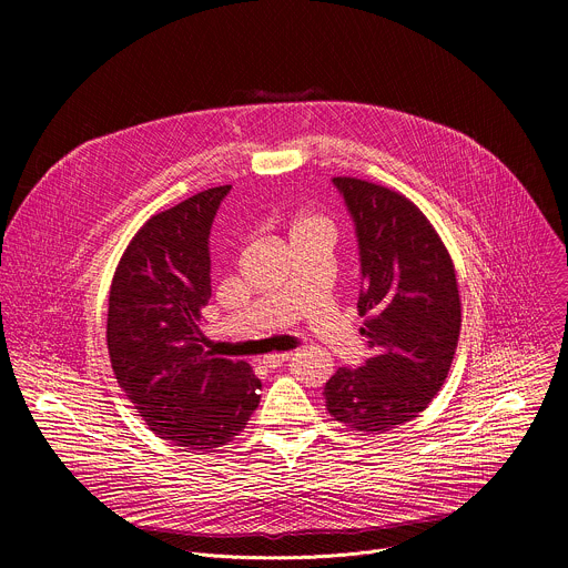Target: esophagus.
<instances>
[{
	"label": "esophagus",
	"instance_id": "esophagus-1",
	"mask_svg": "<svg viewBox=\"0 0 568 568\" xmlns=\"http://www.w3.org/2000/svg\"><path fill=\"white\" fill-rule=\"evenodd\" d=\"M287 359H290V353H274V355H265V357L261 359V364H263L265 368L274 371V368H281Z\"/></svg>",
	"mask_w": 568,
	"mask_h": 568
}]
</instances>
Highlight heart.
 <instances>
[{"label": "heart", "mask_w": 568, "mask_h": 568, "mask_svg": "<svg viewBox=\"0 0 568 568\" xmlns=\"http://www.w3.org/2000/svg\"><path fill=\"white\" fill-rule=\"evenodd\" d=\"M301 229H331L328 220L321 217V215H314V213H305V215H298L292 224V233L294 231H301Z\"/></svg>", "instance_id": "obj_1"}]
</instances>
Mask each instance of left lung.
<instances>
[{
  "mask_svg": "<svg viewBox=\"0 0 568 568\" xmlns=\"http://www.w3.org/2000/svg\"><path fill=\"white\" fill-rule=\"evenodd\" d=\"M359 250V314L371 357L323 386L331 416L357 432L414 420L440 390L460 335L452 258L414 202L384 186L335 178Z\"/></svg>",
  "mask_w": 568,
  "mask_h": 568,
  "instance_id": "8db88e82",
  "label": "left lung"
}]
</instances>
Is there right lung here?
Returning <instances> with one entry per match:
<instances>
[{
  "label": "right lung",
  "instance_id": "obj_1",
  "mask_svg": "<svg viewBox=\"0 0 568 568\" xmlns=\"http://www.w3.org/2000/svg\"><path fill=\"white\" fill-rule=\"evenodd\" d=\"M229 191L215 186L152 215L110 287L108 351L119 386L159 438L197 452L237 436L261 402L250 364L202 348L209 235Z\"/></svg>",
  "mask_w": 568,
  "mask_h": 568
}]
</instances>
